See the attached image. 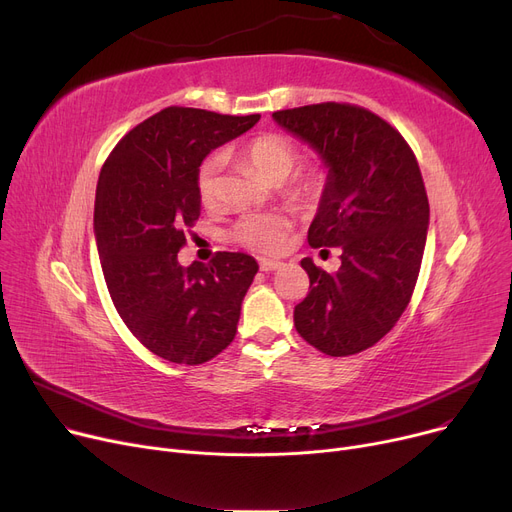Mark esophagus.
Listing matches in <instances>:
<instances>
[{"instance_id":"obj_1","label":"esophagus","mask_w":512,"mask_h":512,"mask_svg":"<svg viewBox=\"0 0 512 512\" xmlns=\"http://www.w3.org/2000/svg\"><path fill=\"white\" fill-rule=\"evenodd\" d=\"M282 263L280 261H274V259H259V267H261V272H274V270H278Z\"/></svg>"}]
</instances>
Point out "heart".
I'll list each match as a JSON object with an SVG mask.
<instances>
[{
  "mask_svg": "<svg viewBox=\"0 0 512 512\" xmlns=\"http://www.w3.org/2000/svg\"><path fill=\"white\" fill-rule=\"evenodd\" d=\"M245 157L267 180L284 183V195L297 205L309 207L326 191V174L319 168H305L294 175L301 151L288 137L278 132H263L242 147ZM197 195L203 207H213L222 197V157L209 155L197 170ZM290 228V220L276 211L245 213L232 226V240L257 253H276Z\"/></svg>",
  "mask_w": 512,
  "mask_h": 512,
  "instance_id": "b5f03b06",
  "label": "heart"
}]
</instances>
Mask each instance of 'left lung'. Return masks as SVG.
<instances>
[{"label":"left lung","mask_w":512,"mask_h":512,"mask_svg":"<svg viewBox=\"0 0 512 512\" xmlns=\"http://www.w3.org/2000/svg\"><path fill=\"white\" fill-rule=\"evenodd\" d=\"M274 120L330 168L307 240L342 251L334 274L301 261L309 294L294 307V328L330 357L357 355L396 326L419 278L429 203L417 157L361 105L313 103L274 112Z\"/></svg>","instance_id":"1"}]
</instances>
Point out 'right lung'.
Returning <instances> with one entry per match:
<instances>
[{"label": "right lung", "mask_w": 512, "mask_h": 512, "mask_svg": "<svg viewBox=\"0 0 512 512\" xmlns=\"http://www.w3.org/2000/svg\"><path fill=\"white\" fill-rule=\"evenodd\" d=\"M257 120L172 105L126 132L101 168L93 222L107 290L132 336L166 361L201 365L236 336L257 261L218 251L182 267L178 251L201 213L203 157Z\"/></svg>", "instance_id": "1"}]
</instances>
